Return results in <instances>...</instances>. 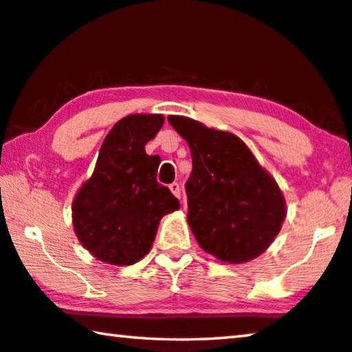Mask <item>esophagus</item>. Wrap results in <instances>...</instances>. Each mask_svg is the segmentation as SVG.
Returning <instances> with one entry per match:
<instances>
[{"instance_id": "34e87169", "label": "esophagus", "mask_w": 352, "mask_h": 352, "mask_svg": "<svg viewBox=\"0 0 352 352\" xmlns=\"http://www.w3.org/2000/svg\"><path fill=\"white\" fill-rule=\"evenodd\" d=\"M170 190L173 192V195H175V197H177V198H181V186L177 182H173V184H170Z\"/></svg>"}]
</instances>
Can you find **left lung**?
Returning a JSON list of instances; mask_svg holds the SVG:
<instances>
[{
  "label": "left lung",
  "mask_w": 352,
  "mask_h": 352,
  "mask_svg": "<svg viewBox=\"0 0 352 352\" xmlns=\"http://www.w3.org/2000/svg\"><path fill=\"white\" fill-rule=\"evenodd\" d=\"M168 122L190 148L187 221L199 247L221 263L258 258L286 217L277 181L236 135L186 116H168Z\"/></svg>",
  "instance_id": "left-lung-1"
}]
</instances>
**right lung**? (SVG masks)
Listing matches in <instances>:
<instances>
[{
  "mask_svg": "<svg viewBox=\"0 0 352 352\" xmlns=\"http://www.w3.org/2000/svg\"><path fill=\"white\" fill-rule=\"evenodd\" d=\"M165 122L162 115H129L102 143L94 173L72 201V223L82 245L94 258L131 266L148 255L159 221L179 209L168 187L157 182L159 155L146 143Z\"/></svg>",
  "mask_w": 352,
  "mask_h": 352,
  "instance_id": "1",
  "label": "right lung"
}]
</instances>
